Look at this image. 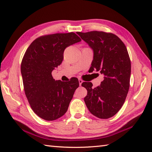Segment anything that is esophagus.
<instances>
[{
  "mask_svg": "<svg viewBox=\"0 0 152 152\" xmlns=\"http://www.w3.org/2000/svg\"><path fill=\"white\" fill-rule=\"evenodd\" d=\"M83 82V80L82 79H79V85H80V86H81V85H82Z\"/></svg>",
  "mask_w": 152,
  "mask_h": 152,
  "instance_id": "34e87169",
  "label": "esophagus"
}]
</instances>
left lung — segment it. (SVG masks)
<instances>
[{"instance_id": "left-lung-1", "label": "left lung", "mask_w": 152, "mask_h": 152, "mask_svg": "<svg viewBox=\"0 0 152 152\" xmlns=\"http://www.w3.org/2000/svg\"><path fill=\"white\" fill-rule=\"evenodd\" d=\"M93 50L90 72L103 75L101 85L84 82L87 90L85 102L90 112L101 119H107L118 112L124 104L129 88L131 61L126 45L112 33L99 31L77 32Z\"/></svg>"}]
</instances>
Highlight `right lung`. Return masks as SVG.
Instances as JSON below:
<instances>
[{"label": "right lung", "mask_w": 152, "mask_h": 152, "mask_svg": "<svg viewBox=\"0 0 152 152\" xmlns=\"http://www.w3.org/2000/svg\"><path fill=\"white\" fill-rule=\"evenodd\" d=\"M81 39L74 32L57 33L36 39L26 49L21 65L25 95L37 115L53 121L67 110L78 79L69 81L55 80L52 72L61 64L66 48Z\"/></svg>", "instance_id": "obj_1"}]
</instances>
